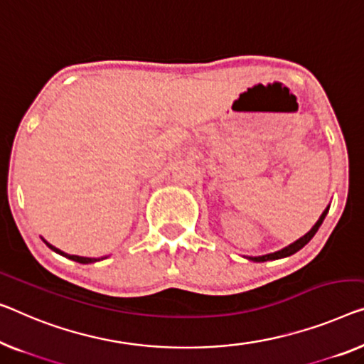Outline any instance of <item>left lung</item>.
Masks as SVG:
<instances>
[{
    "label": "left lung",
    "mask_w": 364,
    "mask_h": 364,
    "mask_svg": "<svg viewBox=\"0 0 364 364\" xmlns=\"http://www.w3.org/2000/svg\"><path fill=\"white\" fill-rule=\"evenodd\" d=\"M328 209H330V204L327 205V208L323 209V213L321 214V217H318V220L316 222V224L312 225V229L307 232L306 235H302L301 238H297L296 242H292V243H289V245L287 247H284V248H281V250H278V252H274V253H268V255H262V257H245L247 259H250V262H257V263H262V262H269V259H279V258H286V257H291V255H294L296 252H299L301 248H304L307 245L309 242L312 240V237L317 234V230H318V227L322 225V222H323V219H325V215H327V213H328Z\"/></svg>",
    "instance_id": "left-lung-1"
}]
</instances>
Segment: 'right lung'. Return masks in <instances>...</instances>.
<instances>
[{"label":"right lung","mask_w":364,"mask_h":364,"mask_svg":"<svg viewBox=\"0 0 364 364\" xmlns=\"http://www.w3.org/2000/svg\"><path fill=\"white\" fill-rule=\"evenodd\" d=\"M43 240V243H46V245L50 248V250H53L55 253H58V255H62V257H65V258H68V259H73V262H78V263H83V264H88V263H96V262H101V259H105V258H88V257H78V255H68V253H65V252H62V250H58L57 247H53V245H50V243H48L46 238H42Z\"/></svg>","instance_id":"add662e5"}]
</instances>
